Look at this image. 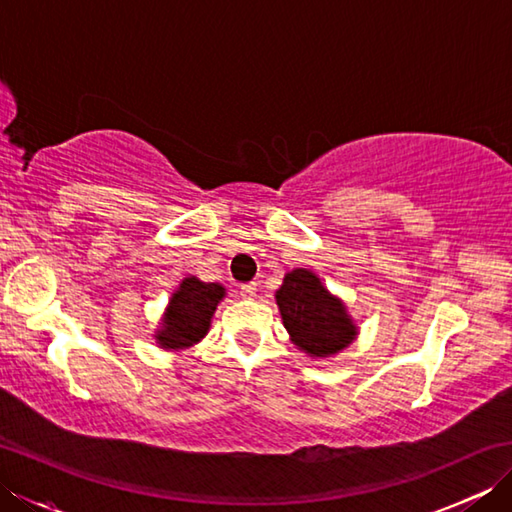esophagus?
I'll return each mask as SVG.
<instances>
[{
    "label": "esophagus",
    "mask_w": 512,
    "mask_h": 512,
    "mask_svg": "<svg viewBox=\"0 0 512 512\" xmlns=\"http://www.w3.org/2000/svg\"><path fill=\"white\" fill-rule=\"evenodd\" d=\"M255 292H257V284H255V281H248V284L239 286V295H242L244 299H253Z\"/></svg>",
    "instance_id": "esophagus-1"
}]
</instances>
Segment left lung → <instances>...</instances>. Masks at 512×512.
Masks as SVG:
<instances>
[{
  "label": "left lung",
  "mask_w": 512,
  "mask_h": 512,
  "mask_svg": "<svg viewBox=\"0 0 512 512\" xmlns=\"http://www.w3.org/2000/svg\"><path fill=\"white\" fill-rule=\"evenodd\" d=\"M277 306L292 341L312 356H330L352 343L356 328L343 303L321 286L317 275L297 268L277 290Z\"/></svg>",
  "instance_id": "left-lung-1"
}]
</instances>
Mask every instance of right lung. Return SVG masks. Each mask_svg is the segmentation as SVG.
Segmentation results:
<instances>
[{"instance_id":"add662e5","label":"right lung","mask_w":512,"mask_h":512,"mask_svg":"<svg viewBox=\"0 0 512 512\" xmlns=\"http://www.w3.org/2000/svg\"><path fill=\"white\" fill-rule=\"evenodd\" d=\"M224 297L220 284H204V281L187 277L180 290L171 297L167 319L156 339L167 350L189 347L198 343L209 330V323L217 303Z\"/></svg>"}]
</instances>
